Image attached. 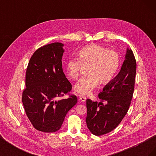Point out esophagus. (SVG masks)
I'll return each mask as SVG.
<instances>
[{"mask_svg": "<svg viewBox=\"0 0 156 156\" xmlns=\"http://www.w3.org/2000/svg\"><path fill=\"white\" fill-rule=\"evenodd\" d=\"M86 100H87V98L84 96H83V95L79 96V100L81 102H85Z\"/></svg>", "mask_w": 156, "mask_h": 156, "instance_id": "1", "label": "esophagus"}]
</instances>
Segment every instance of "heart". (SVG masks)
I'll use <instances>...</instances> for the list:
<instances>
[{"mask_svg":"<svg viewBox=\"0 0 156 156\" xmlns=\"http://www.w3.org/2000/svg\"><path fill=\"white\" fill-rule=\"evenodd\" d=\"M79 59L70 58L67 62L71 79H78L88 69V76L81 79L74 87L77 93L87 95L92 92L98 83L105 85L114 79L120 67V55L115 50L92 44L83 48Z\"/></svg>","mask_w":156,"mask_h":156,"instance_id":"obj_1","label":"heart"}]
</instances>
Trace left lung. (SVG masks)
Listing matches in <instances>:
<instances>
[{"mask_svg":"<svg viewBox=\"0 0 156 156\" xmlns=\"http://www.w3.org/2000/svg\"><path fill=\"white\" fill-rule=\"evenodd\" d=\"M136 68L133 51L127 49L119 73L99 94L100 102L87 100L86 122L92 134L100 136L109 133L123 120L133 98Z\"/></svg>","mask_w":156,"mask_h":156,"instance_id":"obj_1","label":"left lung"}]
</instances>
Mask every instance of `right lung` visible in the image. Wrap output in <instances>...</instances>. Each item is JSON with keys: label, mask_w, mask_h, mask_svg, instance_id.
<instances>
[{"label": "right lung", "mask_w": 156, "mask_h": 156, "mask_svg": "<svg viewBox=\"0 0 156 156\" xmlns=\"http://www.w3.org/2000/svg\"><path fill=\"white\" fill-rule=\"evenodd\" d=\"M63 45L55 42L41 47L27 68L23 104L34 128L45 133L60 129L67 112L77 102V96L69 94L72 85L63 72ZM66 94L69 98L62 99Z\"/></svg>", "instance_id": "add662e5"}]
</instances>
